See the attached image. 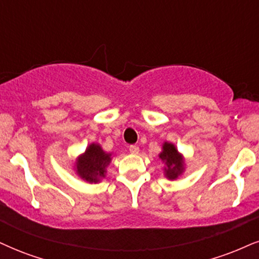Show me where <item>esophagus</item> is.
<instances>
[{
	"label": "esophagus",
	"mask_w": 259,
	"mask_h": 259,
	"mask_svg": "<svg viewBox=\"0 0 259 259\" xmlns=\"http://www.w3.org/2000/svg\"><path fill=\"white\" fill-rule=\"evenodd\" d=\"M130 152L133 155H137L139 152V148L137 145H131L130 146Z\"/></svg>",
	"instance_id": "1"
}]
</instances>
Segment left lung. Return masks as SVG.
Wrapping results in <instances>:
<instances>
[{"instance_id": "1", "label": "left lung", "mask_w": 259, "mask_h": 259, "mask_svg": "<svg viewBox=\"0 0 259 259\" xmlns=\"http://www.w3.org/2000/svg\"><path fill=\"white\" fill-rule=\"evenodd\" d=\"M162 162L165 164L164 177L169 180H175L184 173L185 159L184 156L178 151L174 144L164 142L162 145V152L158 155Z\"/></svg>"}]
</instances>
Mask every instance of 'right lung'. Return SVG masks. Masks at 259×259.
<instances>
[{"instance_id": "add662e5", "label": "right lung", "mask_w": 259, "mask_h": 259, "mask_svg": "<svg viewBox=\"0 0 259 259\" xmlns=\"http://www.w3.org/2000/svg\"><path fill=\"white\" fill-rule=\"evenodd\" d=\"M111 162V154H107L100 144L92 143L75 161L74 169L82 180L90 184L100 183L105 177L107 167Z\"/></svg>"}]
</instances>
